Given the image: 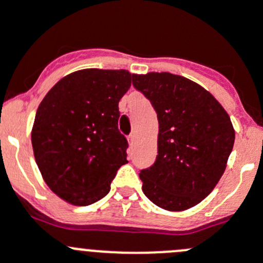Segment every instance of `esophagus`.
Listing matches in <instances>:
<instances>
[{
    "label": "esophagus",
    "instance_id": "esophagus-1",
    "mask_svg": "<svg viewBox=\"0 0 263 263\" xmlns=\"http://www.w3.org/2000/svg\"><path fill=\"white\" fill-rule=\"evenodd\" d=\"M127 141H129L130 146H133L134 141H136V136H134V134H130V136L127 137Z\"/></svg>",
    "mask_w": 263,
    "mask_h": 263
}]
</instances>
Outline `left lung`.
I'll return each instance as SVG.
<instances>
[{
    "label": "left lung",
    "instance_id": "left-lung-1",
    "mask_svg": "<svg viewBox=\"0 0 263 263\" xmlns=\"http://www.w3.org/2000/svg\"><path fill=\"white\" fill-rule=\"evenodd\" d=\"M133 86L150 100L159 121L158 155L139 173L144 196L165 210L196 206L224 173L235 142L230 116L185 77L134 74Z\"/></svg>",
    "mask_w": 263,
    "mask_h": 263
}]
</instances>
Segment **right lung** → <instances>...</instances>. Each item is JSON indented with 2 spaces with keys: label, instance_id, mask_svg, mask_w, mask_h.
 I'll return each mask as SVG.
<instances>
[{
  "label": "right lung",
  "instance_id": "obj_1",
  "mask_svg": "<svg viewBox=\"0 0 263 263\" xmlns=\"http://www.w3.org/2000/svg\"><path fill=\"white\" fill-rule=\"evenodd\" d=\"M134 74L86 69L57 82L37 108L32 148L48 186L69 203L102 199L121 165L126 138L119 130V102Z\"/></svg>",
  "mask_w": 263,
  "mask_h": 263
}]
</instances>
